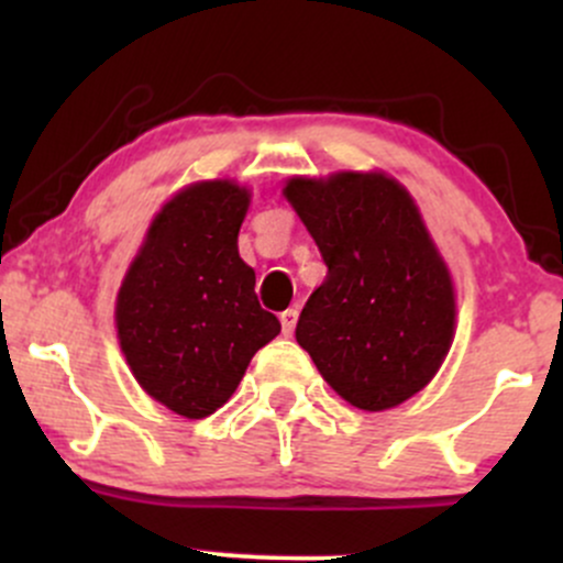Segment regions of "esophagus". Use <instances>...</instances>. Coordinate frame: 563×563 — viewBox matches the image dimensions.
I'll list each match as a JSON object with an SVG mask.
<instances>
[{"label": "esophagus", "mask_w": 563, "mask_h": 563, "mask_svg": "<svg viewBox=\"0 0 563 563\" xmlns=\"http://www.w3.org/2000/svg\"><path fill=\"white\" fill-rule=\"evenodd\" d=\"M296 318H299V312H296V309H286V312L280 314V325H283V333H286V335L294 333V328H296Z\"/></svg>", "instance_id": "34e87169"}]
</instances>
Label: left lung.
<instances>
[{"instance_id":"left-lung-1","label":"left lung","mask_w":563,"mask_h":563,"mask_svg":"<svg viewBox=\"0 0 563 563\" xmlns=\"http://www.w3.org/2000/svg\"><path fill=\"white\" fill-rule=\"evenodd\" d=\"M283 196L328 267L296 341L349 405H402L437 376L455 331L450 269L416 200L380 172L294 177Z\"/></svg>"}]
</instances>
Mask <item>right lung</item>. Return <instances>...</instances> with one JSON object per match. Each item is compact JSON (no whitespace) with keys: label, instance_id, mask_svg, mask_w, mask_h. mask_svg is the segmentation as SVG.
<instances>
[{"label":"right lung","instance_id":"obj_1","mask_svg":"<svg viewBox=\"0 0 563 563\" xmlns=\"http://www.w3.org/2000/svg\"><path fill=\"white\" fill-rule=\"evenodd\" d=\"M249 190L196 183L153 219L115 299L121 352L137 384L177 416L206 418L280 333L238 254Z\"/></svg>","mask_w":563,"mask_h":563}]
</instances>
